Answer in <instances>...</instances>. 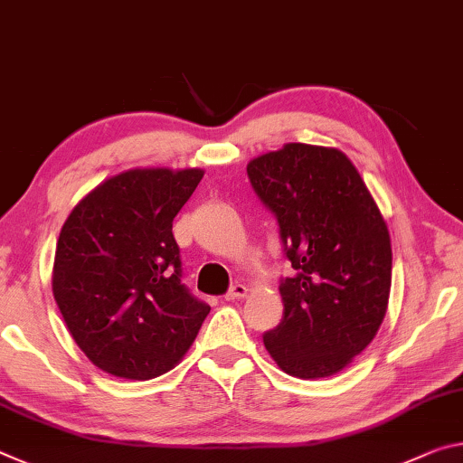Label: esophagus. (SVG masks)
<instances>
[{
  "label": "esophagus",
  "instance_id": "obj_1",
  "mask_svg": "<svg viewBox=\"0 0 463 463\" xmlns=\"http://www.w3.org/2000/svg\"><path fill=\"white\" fill-rule=\"evenodd\" d=\"M246 295H248V287L241 283H236V285H232L230 291H227L225 299H244Z\"/></svg>",
  "mask_w": 463,
  "mask_h": 463
}]
</instances>
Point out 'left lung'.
<instances>
[{"instance_id":"8db88e82","label":"left lung","mask_w":463,"mask_h":463,"mask_svg":"<svg viewBox=\"0 0 463 463\" xmlns=\"http://www.w3.org/2000/svg\"><path fill=\"white\" fill-rule=\"evenodd\" d=\"M260 201L277 215L295 269L279 285L283 320L262 336L287 375L343 371L383 322L392 241L380 207L336 147L285 143L248 164Z\"/></svg>"}]
</instances>
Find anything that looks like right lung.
I'll use <instances>...</instances> for the list:
<instances>
[{
	"mask_svg": "<svg viewBox=\"0 0 463 463\" xmlns=\"http://www.w3.org/2000/svg\"><path fill=\"white\" fill-rule=\"evenodd\" d=\"M201 168H133L106 178L61 227L52 295L83 354L123 380H154L184 357L209 306L180 283L172 222Z\"/></svg>",
	"mask_w": 463,
	"mask_h": 463,
	"instance_id": "obj_1",
	"label": "right lung"
}]
</instances>
